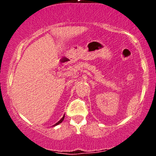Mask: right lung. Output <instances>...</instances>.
<instances>
[{"instance_id": "1", "label": "right lung", "mask_w": 156, "mask_h": 156, "mask_svg": "<svg viewBox=\"0 0 156 156\" xmlns=\"http://www.w3.org/2000/svg\"><path fill=\"white\" fill-rule=\"evenodd\" d=\"M64 116H65V115H64V114L63 117H62V119H61L59 121H58V122H56V123H55V125H53V126H55V125H58V124H60V123H61V122H62V121H63V120H64Z\"/></svg>"}]
</instances>
